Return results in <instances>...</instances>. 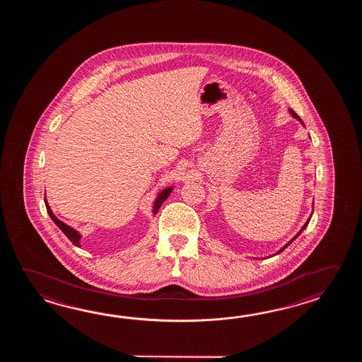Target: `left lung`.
Returning a JSON list of instances; mask_svg holds the SVG:
<instances>
[{"label": "left lung", "mask_w": 362, "mask_h": 362, "mask_svg": "<svg viewBox=\"0 0 362 362\" xmlns=\"http://www.w3.org/2000/svg\"><path fill=\"white\" fill-rule=\"evenodd\" d=\"M288 111H290V114H291V115H293V117H295V119H298V120H299V122H300L301 124H304V123H303V120H301L300 117H299V116L296 115V114H295V112H293V110H288ZM310 217H312V216H310ZM310 217H309V218H308L307 223H304V225H303V228H301L300 230H299V233H298V234H296V235H295V237H293V238L291 239V240H290V242H288V243H286L285 246L282 247V248H281V250H279V251H278L277 254H276V255L281 254V252H282V251H284V250H285V248H287V246H290V245H291V243H293V240H295V239L298 238V237H299V235H300L301 233H303V230H304V229H305V228H307L308 223H309V221H310Z\"/></svg>", "instance_id": "8db88e82"}]
</instances>
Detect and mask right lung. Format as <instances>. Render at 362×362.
Instances as JSON below:
<instances>
[{
	"label": "right lung",
	"mask_w": 362,
	"mask_h": 362,
	"mask_svg": "<svg viewBox=\"0 0 362 362\" xmlns=\"http://www.w3.org/2000/svg\"><path fill=\"white\" fill-rule=\"evenodd\" d=\"M173 190V187L172 186H170V187H165L164 190H162V192H159L158 194V197H156V199H155L154 202V207H153V214L154 215H156V212L159 211V208H160V206H162L163 203L167 200V198L170 197V192ZM45 206H47V214H49V216L52 217V220L54 221L55 225L61 229L64 234H66V237L75 245V246L80 247V239H81V234L78 233V231L75 230L74 228H71L69 225H67V223H62L61 220L59 218H57V216L53 214V211L50 209V207H49V204H47V200L45 199Z\"/></svg>",
	"instance_id": "1"
}]
</instances>
